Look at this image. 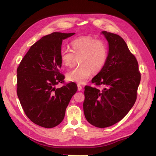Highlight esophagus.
Here are the masks:
<instances>
[{
	"label": "esophagus",
	"instance_id": "1",
	"mask_svg": "<svg viewBox=\"0 0 156 156\" xmlns=\"http://www.w3.org/2000/svg\"><path fill=\"white\" fill-rule=\"evenodd\" d=\"M82 88H83V87H82L81 85H80V84H77V89H78L79 91H81Z\"/></svg>",
	"mask_w": 156,
	"mask_h": 156
}]
</instances>
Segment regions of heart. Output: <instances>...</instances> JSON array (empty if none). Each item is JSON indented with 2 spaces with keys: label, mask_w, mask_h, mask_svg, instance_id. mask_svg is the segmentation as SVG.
Returning <instances> with one entry per match:
<instances>
[{
  "label": "heart",
  "mask_w": 156,
  "mask_h": 156,
  "mask_svg": "<svg viewBox=\"0 0 156 156\" xmlns=\"http://www.w3.org/2000/svg\"><path fill=\"white\" fill-rule=\"evenodd\" d=\"M72 50L62 48L60 51L61 62L65 66H72L77 58H79V66L66 73L69 81L79 84L86 83L93 71L99 72L104 67L107 58V47L104 41L88 36H83L72 42Z\"/></svg>",
  "instance_id": "obj_1"
}]
</instances>
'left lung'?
<instances>
[{
	"mask_svg": "<svg viewBox=\"0 0 156 156\" xmlns=\"http://www.w3.org/2000/svg\"><path fill=\"white\" fill-rule=\"evenodd\" d=\"M108 43L104 67L92 79L100 90L85 86L84 114L90 124L100 128L120 121L135 104L140 81L135 56L119 35L103 31Z\"/></svg>",
	"mask_w": 156,
	"mask_h": 156,
	"instance_id": "8db88e82",
	"label": "left lung"
}]
</instances>
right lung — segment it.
<instances>
[{"label":"right lung","instance_id":"add662e5","mask_svg":"<svg viewBox=\"0 0 156 156\" xmlns=\"http://www.w3.org/2000/svg\"><path fill=\"white\" fill-rule=\"evenodd\" d=\"M75 33L53 32L33 44L17 69V94L23 111L37 125L51 128L63 120L71 98L77 90V84L64 83L60 72L62 40Z\"/></svg>","mask_w":156,"mask_h":156}]
</instances>
